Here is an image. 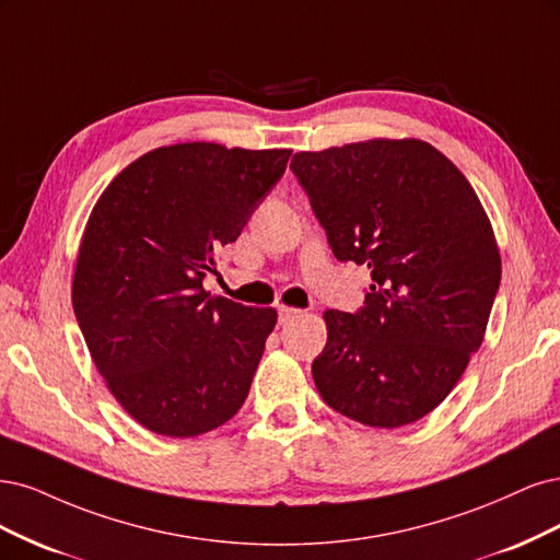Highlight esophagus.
<instances>
[{"label": "esophagus", "mask_w": 560, "mask_h": 560, "mask_svg": "<svg viewBox=\"0 0 560 560\" xmlns=\"http://www.w3.org/2000/svg\"><path fill=\"white\" fill-rule=\"evenodd\" d=\"M277 312H279V323H281V326H288V323H293L302 314L300 310H293V306H285V304H279Z\"/></svg>", "instance_id": "1"}]
</instances>
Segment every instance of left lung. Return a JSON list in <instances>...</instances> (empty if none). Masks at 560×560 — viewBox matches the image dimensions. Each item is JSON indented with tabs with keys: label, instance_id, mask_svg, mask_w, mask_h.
Segmentation results:
<instances>
[{
	"label": "left lung",
	"instance_id": "8db88e82",
	"mask_svg": "<svg viewBox=\"0 0 560 560\" xmlns=\"http://www.w3.org/2000/svg\"><path fill=\"white\" fill-rule=\"evenodd\" d=\"M291 170L341 262L368 265L365 306L328 310L312 363L328 407L372 428L423 419L481 347L500 250L470 182L421 139L300 151Z\"/></svg>",
	"mask_w": 560,
	"mask_h": 560
}]
</instances>
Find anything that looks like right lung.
Listing matches in <instances>:
<instances>
[{"label":"right lung","mask_w":560,"mask_h":560,"mask_svg":"<svg viewBox=\"0 0 560 560\" xmlns=\"http://www.w3.org/2000/svg\"><path fill=\"white\" fill-rule=\"evenodd\" d=\"M288 158L211 141L160 147L130 162L90 211L71 304L112 395L155 435H202L246 400L277 312L211 298L202 279Z\"/></svg>","instance_id":"right-lung-1"}]
</instances>
